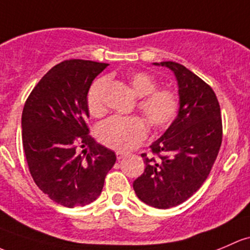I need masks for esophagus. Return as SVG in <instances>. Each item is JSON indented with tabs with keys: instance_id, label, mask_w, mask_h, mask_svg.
<instances>
[{
	"instance_id": "esophagus-1",
	"label": "esophagus",
	"mask_w": 250,
	"mask_h": 250,
	"mask_svg": "<svg viewBox=\"0 0 250 250\" xmlns=\"http://www.w3.org/2000/svg\"><path fill=\"white\" fill-rule=\"evenodd\" d=\"M125 157H127V153H123V152H116V158H117V160H121V159H123L125 158Z\"/></svg>"
}]
</instances>
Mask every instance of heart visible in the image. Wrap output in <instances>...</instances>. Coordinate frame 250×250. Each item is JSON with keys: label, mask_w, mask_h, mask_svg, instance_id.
I'll return each instance as SVG.
<instances>
[{"label": "heart", "mask_w": 250, "mask_h": 250, "mask_svg": "<svg viewBox=\"0 0 250 250\" xmlns=\"http://www.w3.org/2000/svg\"><path fill=\"white\" fill-rule=\"evenodd\" d=\"M134 92L140 97L138 107L154 130L167 129L176 120L180 110V98L170 88L158 87V81L145 72L132 73L128 78ZM106 79L94 81L88 90L87 109L94 117L106 112L104 91ZM146 121L139 116H114L102 123L98 128V138L109 148L127 152L135 148L148 133Z\"/></svg>", "instance_id": "b5f03b06"}]
</instances>
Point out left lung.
I'll use <instances>...</instances> for the list:
<instances>
[{"instance_id":"obj_1","label":"left lung","mask_w":250,"mask_h":250,"mask_svg":"<svg viewBox=\"0 0 250 250\" xmlns=\"http://www.w3.org/2000/svg\"><path fill=\"white\" fill-rule=\"evenodd\" d=\"M175 73L180 111L169 129L154 141L152 157L141 154L145 171L133 183L138 198L165 209L190 198L211 172L223 139L220 106L211 86L180 63H160Z\"/></svg>"}]
</instances>
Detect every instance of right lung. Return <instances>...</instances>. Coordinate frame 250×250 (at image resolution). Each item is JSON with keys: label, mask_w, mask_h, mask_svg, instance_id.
<instances>
[{"label": "right lung", "mask_w": 250, "mask_h": 250, "mask_svg": "<svg viewBox=\"0 0 250 250\" xmlns=\"http://www.w3.org/2000/svg\"><path fill=\"white\" fill-rule=\"evenodd\" d=\"M106 63L65 60L39 80L21 117L22 146L38 188L62 206H86L102 193L116 154L88 128L87 92Z\"/></svg>", "instance_id": "1"}]
</instances>
